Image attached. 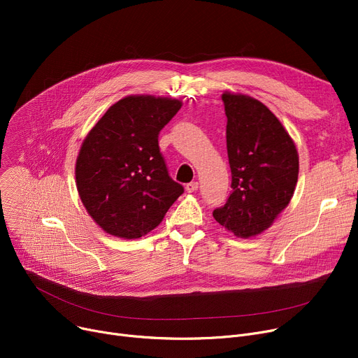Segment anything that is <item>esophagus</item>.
<instances>
[{
  "label": "esophagus",
  "instance_id": "esophagus-1",
  "mask_svg": "<svg viewBox=\"0 0 358 358\" xmlns=\"http://www.w3.org/2000/svg\"><path fill=\"white\" fill-rule=\"evenodd\" d=\"M199 189V182L197 181H192L189 184H185V192L187 193H194Z\"/></svg>",
  "mask_w": 358,
  "mask_h": 358
}]
</instances>
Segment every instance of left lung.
Masks as SVG:
<instances>
[{"label":"left lung","mask_w":358,"mask_h":358,"mask_svg":"<svg viewBox=\"0 0 358 358\" xmlns=\"http://www.w3.org/2000/svg\"><path fill=\"white\" fill-rule=\"evenodd\" d=\"M232 193L213 212L222 227L238 238L268 229L294 193L299 154L289 131L261 101L245 94H222Z\"/></svg>","instance_id":"left-lung-1"}]
</instances>
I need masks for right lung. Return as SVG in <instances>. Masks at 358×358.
I'll list each match as a JSON object with an SVG mask.
<instances>
[{
	"instance_id": "obj_1",
	"label": "right lung",
	"mask_w": 358,
	"mask_h": 358,
	"mask_svg": "<svg viewBox=\"0 0 358 358\" xmlns=\"http://www.w3.org/2000/svg\"><path fill=\"white\" fill-rule=\"evenodd\" d=\"M181 106L177 99L127 96L88 131L75 181L85 210L104 232L141 238L158 227L182 194L158 146L161 129Z\"/></svg>"
}]
</instances>
